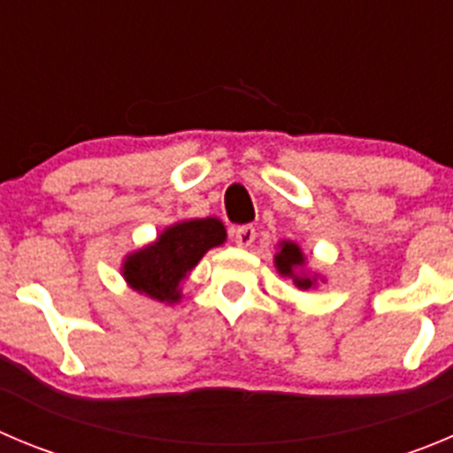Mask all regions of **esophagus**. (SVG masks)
Returning a JSON list of instances; mask_svg holds the SVG:
<instances>
[{
  "label": "esophagus",
  "mask_w": 453,
  "mask_h": 453,
  "mask_svg": "<svg viewBox=\"0 0 453 453\" xmlns=\"http://www.w3.org/2000/svg\"><path fill=\"white\" fill-rule=\"evenodd\" d=\"M255 227L252 226H239L234 232H232V241H234L239 248H250L255 243Z\"/></svg>",
  "instance_id": "1"
}]
</instances>
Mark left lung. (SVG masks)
<instances>
[{
	"label": "left lung",
	"instance_id": "obj_1",
	"mask_svg": "<svg viewBox=\"0 0 453 453\" xmlns=\"http://www.w3.org/2000/svg\"><path fill=\"white\" fill-rule=\"evenodd\" d=\"M274 268L281 277L293 279L295 288L299 290H311L317 288V286L326 281L319 273H312L308 270V261L303 250L299 248V243L295 241H279L277 243V252H274Z\"/></svg>",
	"mask_w": 453,
	"mask_h": 453
}]
</instances>
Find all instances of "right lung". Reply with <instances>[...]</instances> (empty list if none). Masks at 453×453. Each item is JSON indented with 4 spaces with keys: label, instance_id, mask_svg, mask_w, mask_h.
Instances as JSON below:
<instances>
[{
    "label": "right lung",
    "instance_id": "obj_1",
    "mask_svg": "<svg viewBox=\"0 0 453 453\" xmlns=\"http://www.w3.org/2000/svg\"><path fill=\"white\" fill-rule=\"evenodd\" d=\"M226 226L217 217L183 219L165 227L151 243L125 255L120 274L131 290L174 306L183 299V281L207 250L223 246Z\"/></svg>",
    "mask_w": 453,
    "mask_h": 453
}]
</instances>
